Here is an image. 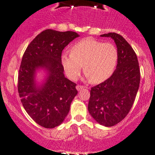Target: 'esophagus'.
Here are the masks:
<instances>
[{
  "mask_svg": "<svg viewBox=\"0 0 155 155\" xmlns=\"http://www.w3.org/2000/svg\"><path fill=\"white\" fill-rule=\"evenodd\" d=\"M84 88V86H83V85H78L77 86H76V89H77L78 91H81V89Z\"/></svg>",
  "mask_w": 155,
  "mask_h": 155,
  "instance_id": "34e87169",
  "label": "esophagus"
}]
</instances>
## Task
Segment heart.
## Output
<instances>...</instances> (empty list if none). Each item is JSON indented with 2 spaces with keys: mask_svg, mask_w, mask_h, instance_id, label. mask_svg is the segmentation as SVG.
Masks as SVG:
<instances>
[{
  "mask_svg": "<svg viewBox=\"0 0 155 155\" xmlns=\"http://www.w3.org/2000/svg\"><path fill=\"white\" fill-rule=\"evenodd\" d=\"M118 51L114 44L85 38L72 45L71 53L64 52L61 61L65 73L74 81L83 68L85 76L93 83H99L108 79L115 70Z\"/></svg>",
  "mask_w": 155,
  "mask_h": 155,
  "instance_id": "b5f03b06",
  "label": "heart"
}]
</instances>
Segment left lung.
I'll return each instance as SVG.
<instances>
[{"label":"left lung","instance_id":"obj_1","mask_svg":"<svg viewBox=\"0 0 155 155\" xmlns=\"http://www.w3.org/2000/svg\"><path fill=\"white\" fill-rule=\"evenodd\" d=\"M100 36L114 40L118 61L112 76L91 88L88 110L100 125L111 127L123 120L130 112L139 90L141 74L137 56L123 36L115 32Z\"/></svg>","mask_w":155,"mask_h":155}]
</instances>
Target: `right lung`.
<instances>
[{"label":"right lung","mask_w":155,"mask_h":155,"mask_svg":"<svg viewBox=\"0 0 155 155\" xmlns=\"http://www.w3.org/2000/svg\"><path fill=\"white\" fill-rule=\"evenodd\" d=\"M72 31L48 29L38 35L25 50L18 74V92L24 108L33 120L45 128L62 123L78 94L76 83L64 77L61 61L63 49L74 38ZM47 72L46 81L36 85V70Z\"/></svg>","instance_id":"right-lung-1"}]
</instances>
